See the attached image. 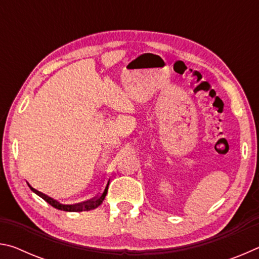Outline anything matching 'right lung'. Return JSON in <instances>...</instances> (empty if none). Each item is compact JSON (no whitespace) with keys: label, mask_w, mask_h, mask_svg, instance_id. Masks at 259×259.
Instances as JSON below:
<instances>
[{"label":"right lung","mask_w":259,"mask_h":259,"mask_svg":"<svg viewBox=\"0 0 259 259\" xmlns=\"http://www.w3.org/2000/svg\"><path fill=\"white\" fill-rule=\"evenodd\" d=\"M108 185H109V181L107 183L106 187H105L104 192L100 194L98 198H96L94 200H90V201H87V202H82V203H76V204H63L58 202V201L50 198V196H48L47 194H45V193H42L40 191L35 190V188H33L32 186L29 185L28 186L30 190H32L35 194H37L40 198H42L45 201H47L48 203H49L50 205H52V207L58 209V210H63V211H69V212H80V211H89V210H93V209H96L97 207H99L100 204H102V202L105 199V196H106L107 194V190H108Z\"/></svg>","instance_id":"right-lung-1"}]
</instances>
